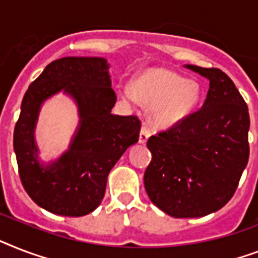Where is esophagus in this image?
Masks as SVG:
<instances>
[{
    "instance_id": "obj_1",
    "label": "esophagus",
    "mask_w": 258,
    "mask_h": 258,
    "mask_svg": "<svg viewBox=\"0 0 258 258\" xmlns=\"http://www.w3.org/2000/svg\"><path fill=\"white\" fill-rule=\"evenodd\" d=\"M150 135H151V131L147 125L146 124L142 125V130H140V135H139V143L142 144L146 143V142L148 140V138H150Z\"/></svg>"
}]
</instances>
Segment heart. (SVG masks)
I'll return each instance as SVG.
<instances>
[{
  "label": "heart",
  "instance_id": "obj_1",
  "mask_svg": "<svg viewBox=\"0 0 258 258\" xmlns=\"http://www.w3.org/2000/svg\"><path fill=\"white\" fill-rule=\"evenodd\" d=\"M124 98L138 99L151 107V120L159 127H169L185 119L200 99L196 81L165 69H148L134 81L133 87L122 89Z\"/></svg>",
  "mask_w": 258,
  "mask_h": 258
}]
</instances>
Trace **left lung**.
Wrapping results in <instances>:
<instances>
[{
    "label": "left lung",
    "mask_w": 258,
    "mask_h": 258,
    "mask_svg": "<svg viewBox=\"0 0 258 258\" xmlns=\"http://www.w3.org/2000/svg\"><path fill=\"white\" fill-rule=\"evenodd\" d=\"M209 81L207 99L167 131L151 136L144 172L150 200L172 217H203L232 199L249 159V112L220 69L185 64Z\"/></svg>",
    "instance_id": "8db88e82"
}]
</instances>
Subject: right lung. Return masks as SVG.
<instances>
[{
  "label": "right lung",
  "instance_id": "right-lung-1",
  "mask_svg": "<svg viewBox=\"0 0 258 258\" xmlns=\"http://www.w3.org/2000/svg\"><path fill=\"white\" fill-rule=\"evenodd\" d=\"M110 64L99 56H64L53 60L27 89L14 128V151L25 190L41 208L78 217L102 203L106 183L125 150L139 140L138 116L112 115L116 102ZM59 91L79 106L80 124L71 147L45 165L38 160L34 131L40 104Z\"/></svg>",
  "mask_w": 258,
  "mask_h": 258
}]
</instances>
